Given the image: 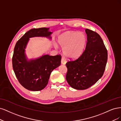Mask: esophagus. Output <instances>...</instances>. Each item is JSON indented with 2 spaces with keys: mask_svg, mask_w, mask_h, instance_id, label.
I'll return each mask as SVG.
<instances>
[{
  "mask_svg": "<svg viewBox=\"0 0 121 121\" xmlns=\"http://www.w3.org/2000/svg\"><path fill=\"white\" fill-rule=\"evenodd\" d=\"M66 63V60L65 59V58L62 57V58H61V63L62 64H65Z\"/></svg>",
  "mask_w": 121,
  "mask_h": 121,
  "instance_id": "esophagus-1",
  "label": "esophagus"
}]
</instances>
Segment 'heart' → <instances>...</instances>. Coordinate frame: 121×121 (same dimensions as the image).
Here are the masks:
<instances>
[{"label":"heart","mask_w":121,"mask_h":121,"mask_svg":"<svg viewBox=\"0 0 121 121\" xmlns=\"http://www.w3.org/2000/svg\"><path fill=\"white\" fill-rule=\"evenodd\" d=\"M87 39L83 33L68 32L58 38V43L63 48L64 55L69 58H75L83 53Z\"/></svg>","instance_id":"heart-1"}]
</instances>
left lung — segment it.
Masks as SVG:
<instances>
[{"label":"left lung","instance_id":"1","mask_svg":"<svg viewBox=\"0 0 121 121\" xmlns=\"http://www.w3.org/2000/svg\"><path fill=\"white\" fill-rule=\"evenodd\" d=\"M87 43L81 56L66 64V79L72 88L84 90L91 86L104 74L108 52L102 38L97 33L86 29Z\"/></svg>","mask_w":121,"mask_h":121}]
</instances>
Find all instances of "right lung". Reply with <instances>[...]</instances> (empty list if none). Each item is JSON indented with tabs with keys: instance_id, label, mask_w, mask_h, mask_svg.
<instances>
[{
	"instance_id": "obj_1",
	"label": "right lung",
	"mask_w": 121,
	"mask_h": 121,
	"mask_svg": "<svg viewBox=\"0 0 121 121\" xmlns=\"http://www.w3.org/2000/svg\"><path fill=\"white\" fill-rule=\"evenodd\" d=\"M49 28L32 29L28 31L14 47L13 67L18 81L23 87L31 91L44 89L48 83L51 73L61 64V56L44 55L35 59L28 60L25 49L30 38L43 37L51 39Z\"/></svg>"
}]
</instances>
